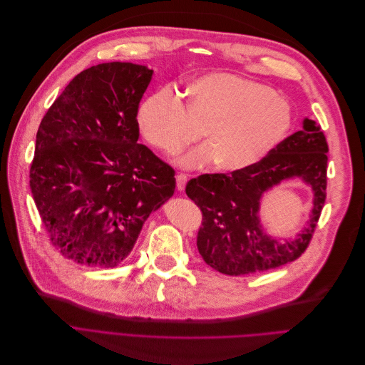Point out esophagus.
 <instances>
[{
    "label": "esophagus",
    "instance_id": "esophagus-1",
    "mask_svg": "<svg viewBox=\"0 0 365 365\" xmlns=\"http://www.w3.org/2000/svg\"><path fill=\"white\" fill-rule=\"evenodd\" d=\"M187 175H184V173H178L177 175V188L180 190V192H182V190L185 188V184H187Z\"/></svg>",
    "mask_w": 365,
    "mask_h": 365
}]
</instances>
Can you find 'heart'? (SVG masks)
<instances>
[{"label":"heart","mask_w":365,"mask_h":365,"mask_svg":"<svg viewBox=\"0 0 365 365\" xmlns=\"http://www.w3.org/2000/svg\"><path fill=\"white\" fill-rule=\"evenodd\" d=\"M144 140L177 154L200 135L206 143L181 159L185 168L217 163L244 170L281 143L291 123L289 103L267 86L230 73H211L188 84L185 102L170 91L148 96L136 115Z\"/></svg>","instance_id":"1"}]
</instances>
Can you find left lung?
I'll list each match as a JSON object with an SVG mask.
<instances>
[{"label": "left lung", "mask_w": 365, "mask_h": 365, "mask_svg": "<svg viewBox=\"0 0 365 365\" xmlns=\"http://www.w3.org/2000/svg\"><path fill=\"white\" fill-rule=\"evenodd\" d=\"M328 144L315 120L277 144L255 165L230 173H203L190 180L187 196L202 211L197 250L207 266L229 276L281 267L309 247L327 197ZM302 178L314 192V207L307 227L292 241L266 235L257 211L262 195L273 185Z\"/></svg>", "instance_id": "left-lung-1"}]
</instances>
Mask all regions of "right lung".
<instances>
[{"mask_svg":"<svg viewBox=\"0 0 365 365\" xmlns=\"http://www.w3.org/2000/svg\"><path fill=\"white\" fill-rule=\"evenodd\" d=\"M153 69L107 62L84 69L43 117L29 187L55 247L92 267H115L145 220L175 192V170L138 144V107Z\"/></svg>","mask_w":365,"mask_h":365,"instance_id":"right-lung-1","label":"right lung"}]
</instances>
